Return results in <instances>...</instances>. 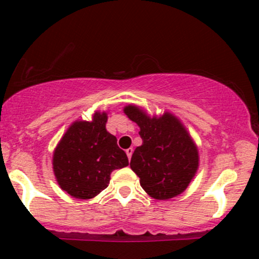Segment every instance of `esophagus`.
<instances>
[{
	"instance_id": "obj_1",
	"label": "esophagus",
	"mask_w": 259,
	"mask_h": 259,
	"mask_svg": "<svg viewBox=\"0 0 259 259\" xmlns=\"http://www.w3.org/2000/svg\"><path fill=\"white\" fill-rule=\"evenodd\" d=\"M133 152H134V149L133 148H127V149H125V153H126V155H127V159H132V155H133Z\"/></svg>"
}]
</instances>
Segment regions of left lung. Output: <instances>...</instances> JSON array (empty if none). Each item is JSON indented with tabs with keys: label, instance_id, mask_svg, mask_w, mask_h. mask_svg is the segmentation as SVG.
Masks as SVG:
<instances>
[{
	"label": "left lung",
	"instance_id": "obj_1",
	"mask_svg": "<svg viewBox=\"0 0 259 259\" xmlns=\"http://www.w3.org/2000/svg\"><path fill=\"white\" fill-rule=\"evenodd\" d=\"M140 126L142 145L132 156L130 167L150 197L165 201L181 195L198 169V148L181 119L165 111L150 117L136 105L123 109Z\"/></svg>",
	"mask_w": 259,
	"mask_h": 259
}]
</instances>
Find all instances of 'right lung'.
I'll use <instances>...</instances> for the list:
<instances>
[{"label": "right lung", "instance_id": "right-lung-1", "mask_svg": "<svg viewBox=\"0 0 259 259\" xmlns=\"http://www.w3.org/2000/svg\"><path fill=\"white\" fill-rule=\"evenodd\" d=\"M107 112L96 111L92 120H75L52 155V168L63 191L90 199L110 184L111 172L129 165L116 136L106 130Z\"/></svg>", "mask_w": 259, "mask_h": 259}]
</instances>
